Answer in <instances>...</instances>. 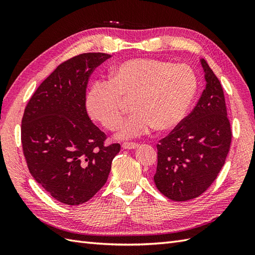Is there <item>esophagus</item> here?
<instances>
[{
  "instance_id": "obj_1",
  "label": "esophagus",
  "mask_w": 255,
  "mask_h": 255,
  "mask_svg": "<svg viewBox=\"0 0 255 255\" xmlns=\"http://www.w3.org/2000/svg\"><path fill=\"white\" fill-rule=\"evenodd\" d=\"M139 145L136 142H123L122 143V148L126 149V150H133L135 148H137V146Z\"/></svg>"
}]
</instances>
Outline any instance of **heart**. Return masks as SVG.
Returning <instances> with one entry per match:
<instances>
[{"label":"heart","instance_id":"1","mask_svg":"<svg viewBox=\"0 0 255 255\" xmlns=\"http://www.w3.org/2000/svg\"><path fill=\"white\" fill-rule=\"evenodd\" d=\"M197 91V76L185 64L153 58L126 60L115 67L109 83H97L86 96L90 117L110 130L120 126L125 102L135 111L118 136L133 138L155 128L168 130L180 125Z\"/></svg>","mask_w":255,"mask_h":255}]
</instances>
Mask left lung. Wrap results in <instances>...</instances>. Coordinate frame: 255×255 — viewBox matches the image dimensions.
Here are the masks:
<instances>
[{"instance_id": "obj_1", "label": "left lung", "mask_w": 255, "mask_h": 255, "mask_svg": "<svg viewBox=\"0 0 255 255\" xmlns=\"http://www.w3.org/2000/svg\"><path fill=\"white\" fill-rule=\"evenodd\" d=\"M206 87L192 112L157 146L154 182L173 201H187L202 195L225 165L232 141L221 84L201 59Z\"/></svg>"}]
</instances>
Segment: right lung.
Listing matches in <instances>:
<instances>
[{"instance_id":"1","label":"right lung","mask_w":255,"mask_h":255,"mask_svg":"<svg viewBox=\"0 0 255 255\" xmlns=\"http://www.w3.org/2000/svg\"><path fill=\"white\" fill-rule=\"evenodd\" d=\"M111 57L84 53L60 64L36 89L21 125L23 154L34 179L57 201L87 202L111 172L119 143L106 135L86 110V88L95 69Z\"/></svg>"}]
</instances>
